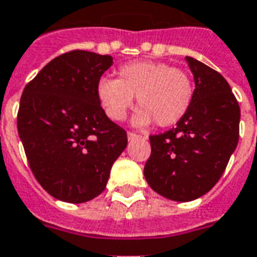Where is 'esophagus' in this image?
Returning <instances> with one entry per match:
<instances>
[{
  "label": "esophagus",
  "instance_id": "34e87169",
  "mask_svg": "<svg viewBox=\"0 0 257 257\" xmlns=\"http://www.w3.org/2000/svg\"><path fill=\"white\" fill-rule=\"evenodd\" d=\"M138 134H136V133H131V131H128V133H127V138H128V141H134V140H137V138H138ZM145 138H146V137H145Z\"/></svg>",
  "mask_w": 257,
  "mask_h": 257
}]
</instances>
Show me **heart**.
Instances as JSON below:
<instances>
[{"label":"heart","instance_id":"1","mask_svg":"<svg viewBox=\"0 0 257 257\" xmlns=\"http://www.w3.org/2000/svg\"><path fill=\"white\" fill-rule=\"evenodd\" d=\"M119 78L101 77L96 94L111 120L120 121L133 107L134 96L141 107L134 116L138 126L156 120L158 126L176 124L188 112L195 88L187 71L165 62L134 61L119 67Z\"/></svg>","mask_w":257,"mask_h":257}]
</instances>
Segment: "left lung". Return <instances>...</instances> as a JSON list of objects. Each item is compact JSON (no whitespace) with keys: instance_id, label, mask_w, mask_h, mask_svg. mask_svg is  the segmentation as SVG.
<instances>
[{"instance_id":"8db88e82","label":"left lung","mask_w":257,"mask_h":257,"mask_svg":"<svg viewBox=\"0 0 257 257\" xmlns=\"http://www.w3.org/2000/svg\"><path fill=\"white\" fill-rule=\"evenodd\" d=\"M186 61L195 81L192 104L176 127L149 137L144 168L152 190L176 202L198 199L217 184L240 134V105L230 85L207 65Z\"/></svg>"}]
</instances>
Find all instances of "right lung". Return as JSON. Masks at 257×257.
<instances>
[{
    "label": "right lung",
    "instance_id": "right-lung-1",
    "mask_svg": "<svg viewBox=\"0 0 257 257\" xmlns=\"http://www.w3.org/2000/svg\"><path fill=\"white\" fill-rule=\"evenodd\" d=\"M111 55L74 50L48 62L24 88L17 130L30 168L48 194L84 203L107 186L127 133L104 112L96 85Z\"/></svg>",
    "mask_w": 257,
    "mask_h": 257
}]
</instances>
